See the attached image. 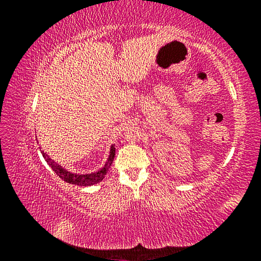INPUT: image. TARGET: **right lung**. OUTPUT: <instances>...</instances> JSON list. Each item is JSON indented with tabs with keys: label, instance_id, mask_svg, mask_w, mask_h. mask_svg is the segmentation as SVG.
Segmentation results:
<instances>
[{
	"label": "right lung",
	"instance_id": "right-lung-1",
	"mask_svg": "<svg viewBox=\"0 0 261 261\" xmlns=\"http://www.w3.org/2000/svg\"><path fill=\"white\" fill-rule=\"evenodd\" d=\"M43 158L46 159V161L48 165L51 167V169L55 171V174L61 177L64 182L70 183V184H74V185H81V187H88V185H93L101 182L103 179L105 175L107 174V171L109 169L110 165H112L114 161V156H115V147L112 145L110 147V154L108 158V161L106 163L105 167L102 169H100L99 171L93 174H86V175H78V174H71L70 171L65 170L64 168H62L60 165H57L56 162H54L51 160L49 156H47L46 153H43V151H41Z\"/></svg>",
	"mask_w": 261,
	"mask_h": 261
}]
</instances>
